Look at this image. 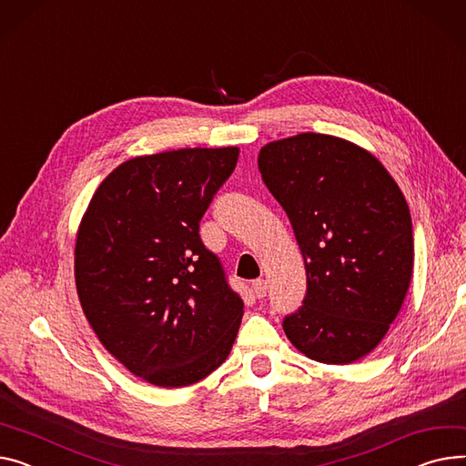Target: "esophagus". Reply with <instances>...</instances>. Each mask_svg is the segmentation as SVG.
Instances as JSON below:
<instances>
[{"label":"esophagus","mask_w":466,"mask_h":466,"mask_svg":"<svg viewBox=\"0 0 466 466\" xmlns=\"http://www.w3.org/2000/svg\"><path fill=\"white\" fill-rule=\"evenodd\" d=\"M266 290H268V287H266L264 279H257V281L253 283V292H255V296H257L258 299H262V298L266 296Z\"/></svg>","instance_id":"34e87169"}]
</instances>
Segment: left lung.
I'll use <instances>...</instances> for the list:
<instances>
[{
  "label": "left lung",
  "instance_id": "left-lung-1",
  "mask_svg": "<svg viewBox=\"0 0 466 466\" xmlns=\"http://www.w3.org/2000/svg\"><path fill=\"white\" fill-rule=\"evenodd\" d=\"M258 170L305 260V298L283 320L290 343L320 363L367 356L412 277V219L399 185L369 151L317 133L266 144Z\"/></svg>",
  "mask_w": 466,
  "mask_h": 466
}]
</instances>
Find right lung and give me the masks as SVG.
Listing matches in <instances>:
<instances>
[{
	"mask_svg": "<svg viewBox=\"0 0 466 466\" xmlns=\"http://www.w3.org/2000/svg\"><path fill=\"white\" fill-rule=\"evenodd\" d=\"M238 147H187L112 170L78 228L75 279L105 349L161 388L206 379L232 350L243 299L200 239Z\"/></svg>",
	"mask_w": 466,
	"mask_h": 466,
	"instance_id": "1",
	"label": "right lung"
}]
</instances>
